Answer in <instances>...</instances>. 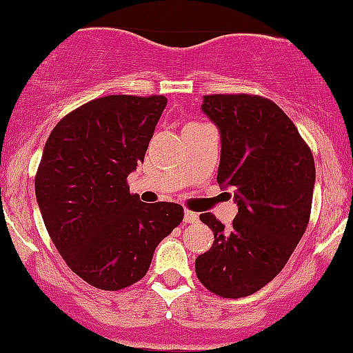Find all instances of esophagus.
Here are the masks:
<instances>
[{
    "instance_id": "esophagus-1",
    "label": "esophagus",
    "mask_w": 353,
    "mask_h": 353,
    "mask_svg": "<svg viewBox=\"0 0 353 353\" xmlns=\"http://www.w3.org/2000/svg\"><path fill=\"white\" fill-rule=\"evenodd\" d=\"M199 219V216L195 214L194 211H188V209H185L183 211V223H195Z\"/></svg>"
}]
</instances>
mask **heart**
<instances>
[{
    "label": "heart",
    "mask_w": 353,
    "mask_h": 353,
    "mask_svg": "<svg viewBox=\"0 0 353 353\" xmlns=\"http://www.w3.org/2000/svg\"><path fill=\"white\" fill-rule=\"evenodd\" d=\"M187 127H199V125L197 123H190V125H187ZM187 127H185V128H187Z\"/></svg>",
    "instance_id": "heart-1"
}]
</instances>
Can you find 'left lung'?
<instances>
[{
    "label": "left lung",
    "instance_id": "8db88e82",
    "mask_svg": "<svg viewBox=\"0 0 353 353\" xmlns=\"http://www.w3.org/2000/svg\"><path fill=\"white\" fill-rule=\"evenodd\" d=\"M202 111L219 128L218 183L239 205L225 228L201 214L214 243L195 259L199 281L223 299L256 294L285 268L309 225L316 166L294 121L273 101L250 94L204 96Z\"/></svg>",
    "mask_w": 353,
    "mask_h": 353
}]
</instances>
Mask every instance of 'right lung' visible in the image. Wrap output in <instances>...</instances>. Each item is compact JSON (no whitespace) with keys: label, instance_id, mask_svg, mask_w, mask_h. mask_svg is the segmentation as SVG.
I'll list each match as a JSON object with an SVG mask.
<instances>
[{"label":"right lung","instance_id":"add662e5","mask_svg":"<svg viewBox=\"0 0 353 353\" xmlns=\"http://www.w3.org/2000/svg\"><path fill=\"white\" fill-rule=\"evenodd\" d=\"M165 96L92 99L58 121L36 173L44 225L70 270L99 290L145 276L152 254L183 219L173 202H141L127 176L144 161Z\"/></svg>","mask_w":353,"mask_h":353}]
</instances>
